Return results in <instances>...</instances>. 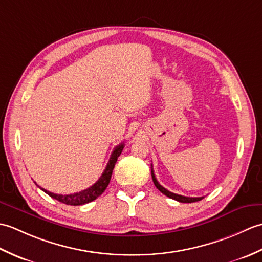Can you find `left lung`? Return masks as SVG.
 <instances>
[{"instance_id":"1","label":"left lung","mask_w":262,"mask_h":262,"mask_svg":"<svg viewBox=\"0 0 262 262\" xmlns=\"http://www.w3.org/2000/svg\"><path fill=\"white\" fill-rule=\"evenodd\" d=\"M151 166H152V165H151ZM151 170H152V171H151V172H152V179H153V182H154L155 187H157L161 192L164 193L165 196H168L169 198L174 199V200H177V202H180V203H194V202H198V200H202V199L204 198V197H186V196H181V194H177V193H173V192L169 191L168 189H165L164 187L161 186L160 183L158 182L157 178H155V174H154L153 166L151 168Z\"/></svg>"}]
</instances>
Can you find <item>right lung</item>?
<instances>
[{"instance_id":"obj_1","label":"right lung","mask_w":262,"mask_h":262,"mask_svg":"<svg viewBox=\"0 0 262 262\" xmlns=\"http://www.w3.org/2000/svg\"><path fill=\"white\" fill-rule=\"evenodd\" d=\"M125 144L121 143L118 146H116L115 149L111 153V157L109 159V162L105 166V169L103 171L102 176L99 178V180L92 185L91 187H89L88 189H84L80 192H75V193H71V194H57L46 190V189L40 188L41 190L45 191L48 196H51L52 198L58 200L60 203H64L66 205H71V206H80V205H84L92 202V200L97 199L100 194H101L105 188L108 187L110 179H111V174H113V170L115 168V164L117 162V159H118L119 155L122 152V148H124Z\"/></svg>"}]
</instances>
